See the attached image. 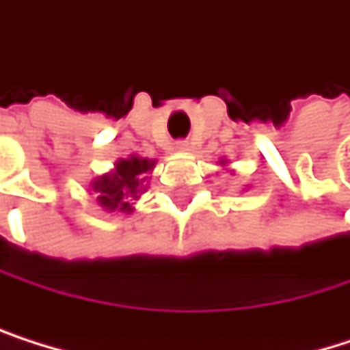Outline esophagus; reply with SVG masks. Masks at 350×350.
<instances>
[{
  "label": "esophagus",
  "instance_id": "34e87169",
  "mask_svg": "<svg viewBox=\"0 0 350 350\" xmlns=\"http://www.w3.org/2000/svg\"><path fill=\"white\" fill-rule=\"evenodd\" d=\"M175 148H177V150H187V142H177Z\"/></svg>",
  "mask_w": 350,
  "mask_h": 350
}]
</instances>
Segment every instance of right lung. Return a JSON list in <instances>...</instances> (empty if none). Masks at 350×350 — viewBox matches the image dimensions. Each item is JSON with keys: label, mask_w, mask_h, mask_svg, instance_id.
Segmentation results:
<instances>
[{"label": "right lung", "mask_w": 350, "mask_h": 350, "mask_svg": "<svg viewBox=\"0 0 350 350\" xmlns=\"http://www.w3.org/2000/svg\"><path fill=\"white\" fill-rule=\"evenodd\" d=\"M154 167V161L132 157L123 159L115 165V171L109 175H103L94 181V191L98 193L100 206L107 210H121L132 212V200H138L144 191V181L148 179L144 173H148Z\"/></svg>", "instance_id": "right-lung-1"}]
</instances>
